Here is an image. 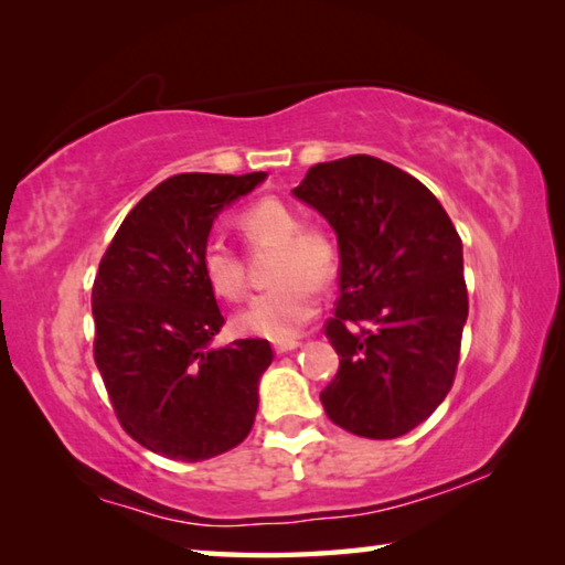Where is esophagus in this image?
I'll return each instance as SVG.
<instances>
[{"mask_svg": "<svg viewBox=\"0 0 565 565\" xmlns=\"http://www.w3.org/2000/svg\"><path fill=\"white\" fill-rule=\"evenodd\" d=\"M294 349H299V341L296 339H284V341H274V351L276 353H289Z\"/></svg>", "mask_w": 565, "mask_h": 565, "instance_id": "1", "label": "esophagus"}]
</instances>
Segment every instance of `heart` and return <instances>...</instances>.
<instances>
[{
    "label": "heart",
    "instance_id": "b5f03b06",
    "mask_svg": "<svg viewBox=\"0 0 565 565\" xmlns=\"http://www.w3.org/2000/svg\"><path fill=\"white\" fill-rule=\"evenodd\" d=\"M248 244L276 246L269 291L254 296L236 313V329L274 341L291 339L317 313V286L329 284L339 271V246L319 226H301V216L279 199H262L238 214ZM202 274L216 296L238 301L246 291L244 266L222 238L202 248Z\"/></svg>",
    "mask_w": 565,
    "mask_h": 565
}]
</instances>
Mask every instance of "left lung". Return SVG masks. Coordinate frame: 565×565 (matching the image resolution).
Wrapping results in <instances>:
<instances>
[{
  "mask_svg": "<svg viewBox=\"0 0 565 565\" xmlns=\"http://www.w3.org/2000/svg\"><path fill=\"white\" fill-rule=\"evenodd\" d=\"M294 196L331 224L341 256L327 321L339 374L323 411L349 434L404 436L454 386L468 317L461 236L431 191L376 157L311 167Z\"/></svg>",
  "mask_w": 565,
  "mask_h": 565,
  "instance_id": "left-lung-1",
  "label": "left lung"
}]
</instances>
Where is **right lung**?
I'll use <instances>...</instances> for the list:
<instances>
[{
    "label": "right lung",
    "mask_w": 565,
    "mask_h": 565,
    "mask_svg": "<svg viewBox=\"0 0 565 565\" xmlns=\"http://www.w3.org/2000/svg\"><path fill=\"white\" fill-rule=\"evenodd\" d=\"M264 171L177 174L161 181L114 234L92 289L94 361L119 424L174 461H206L244 441L274 359L266 339L209 343L224 327L202 274L214 218Z\"/></svg>",
    "instance_id": "right-lung-1"
}]
</instances>
